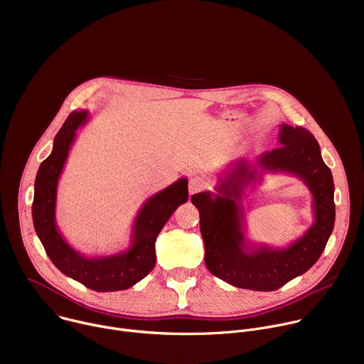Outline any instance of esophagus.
Masks as SVG:
<instances>
[{"label":"esophagus","instance_id":"34e87169","mask_svg":"<svg viewBox=\"0 0 364 364\" xmlns=\"http://www.w3.org/2000/svg\"><path fill=\"white\" fill-rule=\"evenodd\" d=\"M205 187H207V181H205L203 177L196 176V177H191V178H190V183H188V191H190V194H196V193L204 190Z\"/></svg>","mask_w":364,"mask_h":364}]
</instances>
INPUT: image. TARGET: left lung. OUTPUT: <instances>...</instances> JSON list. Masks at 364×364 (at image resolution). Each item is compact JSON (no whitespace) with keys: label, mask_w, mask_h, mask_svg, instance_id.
Instances as JSON below:
<instances>
[{"label":"left lung","mask_w":364,"mask_h":364,"mask_svg":"<svg viewBox=\"0 0 364 364\" xmlns=\"http://www.w3.org/2000/svg\"><path fill=\"white\" fill-rule=\"evenodd\" d=\"M279 146L257 157V167L271 173H288L301 178L313 194L314 223L288 247L259 245L252 249L245 240L240 198L255 181L257 168L240 160L232 166L216 187L218 193L191 196L200 213L204 240V262L215 277L243 289L275 291L305 274L321 256L334 228L336 204L331 170L324 164L317 139L302 127L281 125Z\"/></svg>","instance_id":"obj_1"}]
</instances>
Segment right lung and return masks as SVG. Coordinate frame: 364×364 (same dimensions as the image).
Segmentation results:
<instances>
[{"label":"right lung","instance_id":"1","mask_svg":"<svg viewBox=\"0 0 364 364\" xmlns=\"http://www.w3.org/2000/svg\"><path fill=\"white\" fill-rule=\"evenodd\" d=\"M87 117V111H73L55 136L53 151L40 164L34 181L33 223L50 261L62 274L97 292L128 289L152 271L157 259L155 239L177 207L187 201L188 181L183 177L145 201L136 215L128 250L99 257L76 252L58 230L56 193L76 131Z\"/></svg>","mask_w":364,"mask_h":364}]
</instances>
